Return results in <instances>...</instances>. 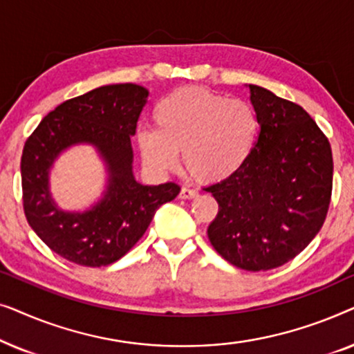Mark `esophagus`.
<instances>
[{
	"instance_id": "esophagus-1",
	"label": "esophagus",
	"mask_w": 354,
	"mask_h": 354,
	"mask_svg": "<svg viewBox=\"0 0 354 354\" xmlns=\"http://www.w3.org/2000/svg\"><path fill=\"white\" fill-rule=\"evenodd\" d=\"M195 196H198L196 188L183 187L180 190V198H183V200H192V198H195Z\"/></svg>"
}]
</instances>
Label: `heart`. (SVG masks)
<instances>
[{"label": "heart", "mask_w": 354, "mask_h": 354, "mask_svg": "<svg viewBox=\"0 0 354 354\" xmlns=\"http://www.w3.org/2000/svg\"><path fill=\"white\" fill-rule=\"evenodd\" d=\"M154 129L137 133L140 153L154 169L183 164L201 182L234 176L248 161L258 137V115L240 98L201 86H182L153 108Z\"/></svg>", "instance_id": "obj_1"}]
</instances>
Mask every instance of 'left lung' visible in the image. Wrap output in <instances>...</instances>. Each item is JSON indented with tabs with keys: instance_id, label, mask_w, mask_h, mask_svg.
Here are the masks:
<instances>
[{
	"instance_id": "obj_1",
	"label": "left lung",
	"mask_w": 354,
	"mask_h": 354,
	"mask_svg": "<svg viewBox=\"0 0 354 354\" xmlns=\"http://www.w3.org/2000/svg\"><path fill=\"white\" fill-rule=\"evenodd\" d=\"M259 122L254 149L234 176L212 183L219 212L211 245L243 270H269L298 256L321 230L332 200L330 142L301 106L250 85Z\"/></svg>"
}]
</instances>
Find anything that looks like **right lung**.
Wrapping results in <instances>:
<instances>
[{
  "label": "right lung",
  "mask_w": 354,
  "mask_h": 354,
  "mask_svg": "<svg viewBox=\"0 0 354 354\" xmlns=\"http://www.w3.org/2000/svg\"><path fill=\"white\" fill-rule=\"evenodd\" d=\"M148 90L135 84L95 88L46 114L24 145L22 203L27 222L48 248L71 263L103 268L127 254L142 239L161 205L172 201L176 182L142 185L132 174L130 137ZM93 142L110 166L109 192L86 213H64L47 192V172L62 149Z\"/></svg>",
  "instance_id": "1"
}]
</instances>
